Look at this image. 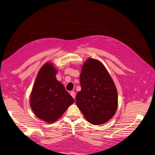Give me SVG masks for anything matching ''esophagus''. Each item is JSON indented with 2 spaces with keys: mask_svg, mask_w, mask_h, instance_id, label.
I'll use <instances>...</instances> for the list:
<instances>
[{
  "mask_svg": "<svg viewBox=\"0 0 155 155\" xmlns=\"http://www.w3.org/2000/svg\"><path fill=\"white\" fill-rule=\"evenodd\" d=\"M70 95H71L72 96V97L74 99L75 95H76V93H75L74 91H71V92H70Z\"/></svg>",
  "mask_w": 155,
  "mask_h": 155,
  "instance_id": "34e87169",
  "label": "esophagus"
}]
</instances>
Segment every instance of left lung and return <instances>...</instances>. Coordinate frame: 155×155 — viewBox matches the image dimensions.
<instances>
[{"mask_svg":"<svg viewBox=\"0 0 155 155\" xmlns=\"http://www.w3.org/2000/svg\"><path fill=\"white\" fill-rule=\"evenodd\" d=\"M80 84L76 105L88 122L100 125L112 118L118 107V94L104 64L94 59H87L82 67Z\"/></svg>","mask_w":155,"mask_h":155,"instance_id":"left-lung-1","label":"left lung"}]
</instances>
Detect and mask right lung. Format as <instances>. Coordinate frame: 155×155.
Here are the masks:
<instances>
[{
  "mask_svg": "<svg viewBox=\"0 0 155 155\" xmlns=\"http://www.w3.org/2000/svg\"><path fill=\"white\" fill-rule=\"evenodd\" d=\"M57 70L50 63L42 67L30 96L34 114L46 122L53 123L74 102L61 83L57 80Z\"/></svg>",
  "mask_w": 155,
  "mask_h": 155,
  "instance_id": "right-lung-1",
  "label": "right lung"
}]
</instances>
